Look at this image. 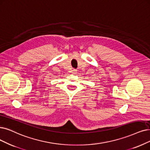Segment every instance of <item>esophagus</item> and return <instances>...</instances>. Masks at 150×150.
Masks as SVG:
<instances>
[{
	"instance_id": "1",
	"label": "esophagus",
	"mask_w": 150,
	"mask_h": 150,
	"mask_svg": "<svg viewBox=\"0 0 150 150\" xmlns=\"http://www.w3.org/2000/svg\"><path fill=\"white\" fill-rule=\"evenodd\" d=\"M71 73L73 74H76L77 73V69H73L71 70Z\"/></svg>"
}]
</instances>
